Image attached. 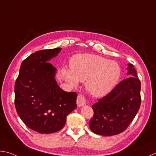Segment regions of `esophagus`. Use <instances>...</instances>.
Instances as JSON below:
<instances>
[{
  "label": "esophagus",
  "mask_w": 156,
  "mask_h": 156,
  "mask_svg": "<svg viewBox=\"0 0 156 156\" xmlns=\"http://www.w3.org/2000/svg\"><path fill=\"white\" fill-rule=\"evenodd\" d=\"M86 104V101L85 97L82 95H79L77 99V105L78 107H82Z\"/></svg>",
  "instance_id": "obj_1"
}]
</instances>
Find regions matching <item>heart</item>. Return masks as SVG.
I'll use <instances>...</instances> for the list:
<instances>
[{
    "instance_id": "1",
    "label": "heart",
    "mask_w": 156,
    "mask_h": 156,
    "mask_svg": "<svg viewBox=\"0 0 156 156\" xmlns=\"http://www.w3.org/2000/svg\"><path fill=\"white\" fill-rule=\"evenodd\" d=\"M70 70L63 69L66 80L74 86L86 81L91 95L102 97L112 91L119 82L121 68L116 62L94 54H78L70 62Z\"/></svg>"
}]
</instances>
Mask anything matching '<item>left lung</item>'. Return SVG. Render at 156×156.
Returning a JSON list of instances; mask_svg holds the SVG:
<instances>
[{
  "label": "left lung",
  "instance_id": "8db88e82",
  "mask_svg": "<svg viewBox=\"0 0 156 156\" xmlns=\"http://www.w3.org/2000/svg\"><path fill=\"white\" fill-rule=\"evenodd\" d=\"M127 70L129 77L92 105L90 128L94 133L102 136L122 133L136 116L141 102L140 82L133 64H128Z\"/></svg>",
  "mask_w": 156,
  "mask_h": 156
}]
</instances>
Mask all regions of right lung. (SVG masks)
Here are the masks:
<instances>
[{
  "label": "right lung",
  "mask_w": 156,
  "mask_h": 156,
  "mask_svg": "<svg viewBox=\"0 0 156 156\" xmlns=\"http://www.w3.org/2000/svg\"><path fill=\"white\" fill-rule=\"evenodd\" d=\"M62 48L36 51L22 62L15 84V106L22 122L41 134L62 128L66 116L77 107L76 92L61 89L55 77L57 69L48 62Z\"/></svg>",
  "instance_id": "add662e5"
}]
</instances>
